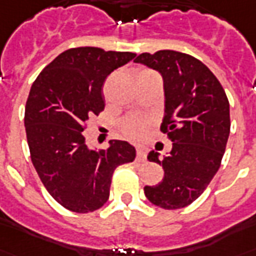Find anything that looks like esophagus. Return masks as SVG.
Wrapping results in <instances>:
<instances>
[{"instance_id":"1","label":"esophagus","mask_w":256,"mask_h":256,"mask_svg":"<svg viewBox=\"0 0 256 256\" xmlns=\"http://www.w3.org/2000/svg\"><path fill=\"white\" fill-rule=\"evenodd\" d=\"M137 160L138 162H145L146 160V154H145V150L144 149H137Z\"/></svg>"}]
</instances>
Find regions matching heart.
Wrapping results in <instances>:
<instances>
[{"label":"heart","mask_w":256,"mask_h":256,"mask_svg":"<svg viewBox=\"0 0 256 256\" xmlns=\"http://www.w3.org/2000/svg\"><path fill=\"white\" fill-rule=\"evenodd\" d=\"M148 123L142 119H130L124 124V133L132 140H140L145 136Z\"/></svg>","instance_id":"obj_1"}]
</instances>
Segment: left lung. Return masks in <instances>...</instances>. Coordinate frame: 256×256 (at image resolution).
<instances>
[{
  "instance_id": "8db88e82",
  "label": "left lung",
  "mask_w": 256,
  "mask_h": 256,
  "mask_svg": "<svg viewBox=\"0 0 256 256\" xmlns=\"http://www.w3.org/2000/svg\"><path fill=\"white\" fill-rule=\"evenodd\" d=\"M134 62L162 74V132L174 142L162 157L154 150L148 154L149 162L162 166L164 178L156 186L144 187L145 196L162 209L186 208L218 171L230 128L228 98L209 68L188 54L142 52Z\"/></svg>"
}]
</instances>
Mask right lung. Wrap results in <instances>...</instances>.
<instances>
[{"mask_svg":"<svg viewBox=\"0 0 256 256\" xmlns=\"http://www.w3.org/2000/svg\"><path fill=\"white\" fill-rule=\"evenodd\" d=\"M134 56L98 47L70 48L32 84L24 116L32 164L50 196L72 212L102 208L115 168L136 158V148L128 141L111 140L98 152L82 134L90 116L104 110V80Z\"/></svg>","mask_w":256,"mask_h":256,"instance_id":"right-lung-1","label":"right lung"}]
</instances>
